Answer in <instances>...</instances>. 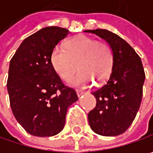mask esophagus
Instances as JSON below:
<instances>
[{"mask_svg":"<svg viewBox=\"0 0 153 153\" xmlns=\"http://www.w3.org/2000/svg\"><path fill=\"white\" fill-rule=\"evenodd\" d=\"M76 93H77V96L79 97L81 95H83V94H84V91H82V90H79V89H77Z\"/></svg>","mask_w":153,"mask_h":153,"instance_id":"esophagus-1","label":"esophagus"}]
</instances>
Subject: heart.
<instances>
[{
  "label": "heart",
  "instance_id": "obj_1",
  "mask_svg": "<svg viewBox=\"0 0 153 153\" xmlns=\"http://www.w3.org/2000/svg\"><path fill=\"white\" fill-rule=\"evenodd\" d=\"M55 72L64 80L69 81L80 69L72 83L78 87H86L92 80L102 82L110 76L113 65V54L111 47L105 42H97L86 35H78L69 40L65 48L56 47L50 56Z\"/></svg>",
  "mask_w": 153,
  "mask_h": 153
}]
</instances>
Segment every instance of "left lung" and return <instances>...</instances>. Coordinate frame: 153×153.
Here are the masks:
<instances>
[{
    "label": "left lung",
    "mask_w": 153,
    "mask_h": 153,
    "mask_svg": "<svg viewBox=\"0 0 153 153\" xmlns=\"http://www.w3.org/2000/svg\"><path fill=\"white\" fill-rule=\"evenodd\" d=\"M105 40L113 54L111 76L92 94L96 107L88 114L91 129L101 136L114 137L124 133L132 124L143 97L145 74L140 56L119 35L105 30H87Z\"/></svg>",
    "instance_id": "1"
}]
</instances>
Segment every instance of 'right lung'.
I'll use <instances>...</instances> for the list:
<instances>
[{"label": "right lung", "instance_id": "add662e5", "mask_svg": "<svg viewBox=\"0 0 153 153\" xmlns=\"http://www.w3.org/2000/svg\"><path fill=\"white\" fill-rule=\"evenodd\" d=\"M69 31L50 26L25 38L10 60L7 88L12 112L30 135L52 137L62 131L67 109L78 100L55 72L50 56Z\"/></svg>", "mask_w": 153, "mask_h": 153}]
</instances>
